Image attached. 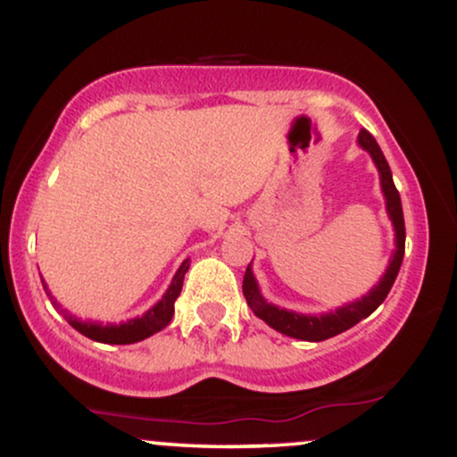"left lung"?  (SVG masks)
I'll return each instance as SVG.
<instances>
[{"label":"left lung","instance_id":"left-lung-1","mask_svg":"<svg viewBox=\"0 0 457 457\" xmlns=\"http://www.w3.org/2000/svg\"><path fill=\"white\" fill-rule=\"evenodd\" d=\"M359 144L370 152L371 159H374L376 167H378L380 171L382 191H385V197H386V211H389L391 221L395 225V243H397L395 255H393L385 277H382L378 286H376L370 295L361 298V301L350 303V305H345L344 309H337L335 313H327V316H301V313L286 312V309H279L270 305V303H266L260 295L258 283L253 279V272H251L249 266H246L245 279H243V295L246 298V305L251 307V312H253L255 316L264 320L269 327L279 330L283 335H287V337L305 339V342H324V339L335 337V335L353 328L356 322H361V320L370 316V313H374L376 309L380 307V303L385 301L386 295L391 292L393 283H395L397 272H400V266L403 260V246H406V225H403L400 193H397L395 185H393L389 162H386L380 145L376 144L374 137H371L370 130L365 129L361 130Z\"/></svg>","mask_w":457,"mask_h":457}]
</instances>
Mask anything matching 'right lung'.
Segmentation results:
<instances>
[{
  "instance_id": "obj_1",
  "label": "right lung",
  "mask_w": 457,
  "mask_h": 457,
  "mask_svg": "<svg viewBox=\"0 0 457 457\" xmlns=\"http://www.w3.org/2000/svg\"><path fill=\"white\" fill-rule=\"evenodd\" d=\"M188 270V264L187 262H182V266L178 269L174 281H171L170 290L165 292V296L161 298L159 303H156L154 307L150 309L148 313H144L141 318H135L130 320V322H122V324H107V327H103V324H96V322H83V320H77L72 318L71 313L64 312V318L68 320V324H71L72 328L79 330L81 335H86V337L94 339V342H101V344H135V342H141V339L150 337V335L159 333L167 327V324L171 322V316H174V303L176 298L180 296V290H182V281H185V272ZM43 287L46 292V286L43 281ZM49 295V292H46ZM51 303H54L55 307H60L57 303L51 298Z\"/></svg>"
}]
</instances>
